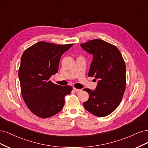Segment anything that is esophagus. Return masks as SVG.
I'll return each mask as SVG.
<instances>
[{
    "mask_svg": "<svg viewBox=\"0 0 148 148\" xmlns=\"http://www.w3.org/2000/svg\"><path fill=\"white\" fill-rule=\"evenodd\" d=\"M73 90H74L75 92H79L81 91V90H82L81 89H78V88H75V87L73 88Z\"/></svg>",
    "mask_w": 148,
    "mask_h": 148,
    "instance_id": "1",
    "label": "esophagus"
}]
</instances>
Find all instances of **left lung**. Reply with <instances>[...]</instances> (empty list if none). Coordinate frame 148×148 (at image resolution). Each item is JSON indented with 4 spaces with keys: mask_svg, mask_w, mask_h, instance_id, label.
I'll use <instances>...</instances> for the list:
<instances>
[{
    "mask_svg": "<svg viewBox=\"0 0 148 148\" xmlns=\"http://www.w3.org/2000/svg\"><path fill=\"white\" fill-rule=\"evenodd\" d=\"M82 48L93 55L88 76L99 80L96 90L85 88L89 98L84 106L97 117L112 113L121 102L126 87V66L117 47L101 39L81 44Z\"/></svg>",
    "mask_w": 148,
    "mask_h": 148,
    "instance_id": "left-lung-1",
    "label": "left lung"
}]
</instances>
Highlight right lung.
Wrapping results in <instances>:
<instances>
[{
  "mask_svg": "<svg viewBox=\"0 0 148 148\" xmlns=\"http://www.w3.org/2000/svg\"><path fill=\"white\" fill-rule=\"evenodd\" d=\"M73 45L40 41L23 53L18 71L21 93L27 107L36 116L48 118L63 109L64 97L73 87L60 86L49 79L58 72L61 55Z\"/></svg>",
  "mask_w": 148,
  "mask_h": 148,
  "instance_id": "1",
  "label": "right lung"
}]
</instances>
